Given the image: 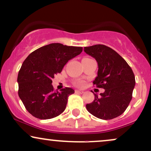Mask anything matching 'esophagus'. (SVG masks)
<instances>
[{
    "instance_id": "34e87169",
    "label": "esophagus",
    "mask_w": 151,
    "mask_h": 151,
    "mask_svg": "<svg viewBox=\"0 0 151 151\" xmlns=\"http://www.w3.org/2000/svg\"><path fill=\"white\" fill-rule=\"evenodd\" d=\"M75 92L77 93H83L84 91H81V90H75Z\"/></svg>"
}]
</instances>
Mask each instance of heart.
Masks as SVG:
<instances>
[{"label": "heart", "mask_w": 151, "mask_h": 151, "mask_svg": "<svg viewBox=\"0 0 151 151\" xmlns=\"http://www.w3.org/2000/svg\"><path fill=\"white\" fill-rule=\"evenodd\" d=\"M83 84H84V81H81V80H78L75 82V85L77 86H82Z\"/></svg>", "instance_id": "1"}]
</instances>
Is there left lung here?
<instances>
[{
	"label": "left lung",
	"instance_id": "left-lung-1",
	"mask_svg": "<svg viewBox=\"0 0 151 151\" xmlns=\"http://www.w3.org/2000/svg\"><path fill=\"white\" fill-rule=\"evenodd\" d=\"M84 52L98 63L97 77L93 84L103 88L100 96L86 105L90 114L99 119L109 120L121 115L129 106L136 84L131 67L115 50L104 45L85 47Z\"/></svg>",
	"mask_w": 151,
	"mask_h": 151
}]
</instances>
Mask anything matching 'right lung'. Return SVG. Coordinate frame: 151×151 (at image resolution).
Wrapping results in <instances>:
<instances>
[{"label":"right lung","instance_id":"1","mask_svg":"<svg viewBox=\"0 0 151 151\" xmlns=\"http://www.w3.org/2000/svg\"><path fill=\"white\" fill-rule=\"evenodd\" d=\"M81 52V47L52 43L35 50L25 59L18 72V95L33 116L50 119L65 111L68 96L74 90L65 87L55 91L52 79Z\"/></svg>","mask_w":151,"mask_h":151}]
</instances>
